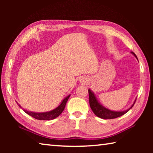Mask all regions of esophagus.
Listing matches in <instances>:
<instances>
[{
  "label": "esophagus",
  "mask_w": 153,
  "mask_h": 153,
  "mask_svg": "<svg viewBox=\"0 0 153 153\" xmlns=\"http://www.w3.org/2000/svg\"><path fill=\"white\" fill-rule=\"evenodd\" d=\"M85 83H86V82H85Z\"/></svg>",
  "instance_id": "esophagus-1"
}]
</instances>
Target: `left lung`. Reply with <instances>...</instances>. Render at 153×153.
<instances>
[{
    "instance_id": "8db88e82",
    "label": "left lung",
    "mask_w": 153,
    "mask_h": 153,
    "mask_svg": "<svg viewBox=\"0 0 153 153\" xmlns=\"http://www.w3.org/2000/svg\"><path fill=\"white\" fill-rule=\"evenodd\" d=\"M131 53L135 56L138 60V58H137L136 55L134 54L133 52H131ZM88 93H89V102H90V106L91 109L92 110L93 113H94L97 117L101 118V119H105V120H111V119H115L120 117V116L124 115L127 112L131 109V108L133 107V106L135 103L136 98L134 100V103L130 107L128 108L127 110L125 111H112L108 109V108L105 107L104 106H102L100 102L98 101L97 99V97L94 94V93L92 92L91 89H88Z\"/></svg>"
}]
</instances>
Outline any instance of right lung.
Masks as SVG:
<instances>
[{"label": "right lung", "instance_id": "obj_1", "mask_svg": "<svg viewBox=\"0 0 153 153\" xmlns=\"http://www.w3.org/2000/svg\"><path fill=\"white\" fill-rule=\"evenodd\" d=\"M71 94L67 95L66 97H65L62 101L61 102L60 105H59L57 107H56L54 109L51 110L50 111H46V112H33V111H27L24 109V108H22V107L21 106L19 103H17L18 106L20 108H22L23 110L24 111L25 113H26L28 115L32 116V117L36 119V120H54L59 116L61 114V113L63 112L65 107L66 103L68 100L69 97H70Z\"/></svg>", "mask_w": 153, "mask_h": 153}]
</instances>
